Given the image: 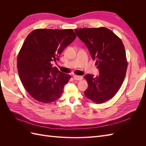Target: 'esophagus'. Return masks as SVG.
<instances>
[{
	"mask_svg": "<svg viewBox=\"0 0 146 146\" xmlns=\"http://www.w3.org/2000/svg\"><path fill=\"white\" fill-rule=\"evenodd\" d=\"M74 79L76 80H81L83 79V77L82 76H76V75H74L73 76Z\"/></svg>",
	"mask_w": 146,
	"mask_h": 146,
	"instance_id": "obj_1",
	"label": "esophagus"
}]
</instances>
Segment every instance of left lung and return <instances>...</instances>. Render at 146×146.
I'll return each mask as SVG.
<instances>
[{
    "label": "left lung",
    "mask_w": 146,
    "mask_h": 146,
    "mask_svg": "<svg viewBox=\"0 0 146 146\" xmlns=\"http://www.w3.org/2000/svg\"><path fill=\"white\" fill-rule=\"evenodd\" d=\"M99 70L94 77L86 74L88 83L85 96L96 104H102L113 98L120 89L125 77L127 61L121 39L112 31L105 27L75 29Z\"/></svg>",
    "instance_id": "obj_1"
}]
</instances>
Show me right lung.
<instances>
[{
    "instance_id": "obj_1",
    "label": "right lung",
    "mask_w": 146,
    "mask_h": 146,
    "mask_svg": "<svg viewBox=\"0 0 146 146\" xmlns=\"http://www.w3.org/2000/svg\"><path fill=\"white\" fill-rule=\"evenodd\" d=\"M76 35L72 29H36L26 38L17 56V70L23 85L36 100L48 104L60 98L70 76L52 67Z\"/></svg>"
}]
</instances>
